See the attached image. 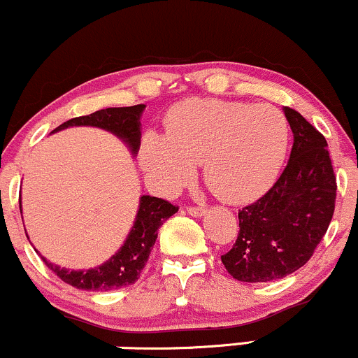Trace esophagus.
I'll use <instances>...</instances> for the list:
<instances>
[{"label": "esophagus", "mask_w": 358, "mask_h": 358, "mask_svg": "<svg viewBox=\"0 0 358 358\" xmlns=\"http://www.w3.org/2000/svg\"><path fill=\"white\" fill-rule=\"evenodd\" d=\"M186 209H187V213L194 217H201L206 214V209L201 208V206H187Z\"/></svg>", "instance_id": "obj_1"}]
</instances>
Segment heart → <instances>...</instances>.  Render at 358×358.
<instances>
[{
  "instance_id": "b5f03b06",
  "label": "heart",
  "mask_w": 358,
  "mask_h": 358,
  "mask_svg": "<svg viewBox=\"0 0 358 358\" xmlns=\"http://www.w3.org/2000/svg\"><path fill=\"white\" fill-rule=\"evenodd\" d=\"M288 145L287 117L271 105L191 99L169 112L166 134H145L138 157L147 180L161 192L186 186L203 162L214 194L243 204L273 186Z\"/></svg>"
}]
</instances>
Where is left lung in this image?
Listing matches in <instances>:
<instances>
[{"instance_id": "obj_1", "label": "left lung", "mask_w": 358, "mask_h": 358, "mask_svg": "<svg viewBox=\"0 0 358 358\" xmlns=\"http://www.w3.org/2000/svg\"><path fill=\"white\" fill-rule=\"evenodd\" d=\"M283 110L293 132L289 161L275 186L238 213V239L221 256L238 281H273L300 270L335 211L337 178L325 137L301 113Z\"/></svg>"}]
</instances>
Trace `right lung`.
<instances>
[{"label":"right lung","mask_w":358,"mask_h":358,"mask_svg":"<svg viewBox=\"0 0 358 358\" xmlns=\"http://www.w3.org/2000/svg\"><path fill=\"white\" fill-rule=\"evenodd\" d=\"M144 108V103L134 105V107L103 108V110H96L90 115L75 117V119L63 122L60 127L55 129L53 132L73 127V125L75 127L77 125L99 127L115 134L129 145L132 154H136L141 147V115ZM178 209L179 208L172 206L169 201L161 199V197L142 196L138 201L136 221H134L132 229H130L129 236L125 238L124 245L108 262L92 268V270L70 271L66 268H60L57 264L46 262L43 256H41V259L58 278L78 289L108 292V289L127 287V285H132L134 281L138 280L147 259H149L150 250L157 239L159 228L164 224V221L169 220L172 214L178 213Z\"/></svg>","instance_id":"add662e5"}]
</instances>
